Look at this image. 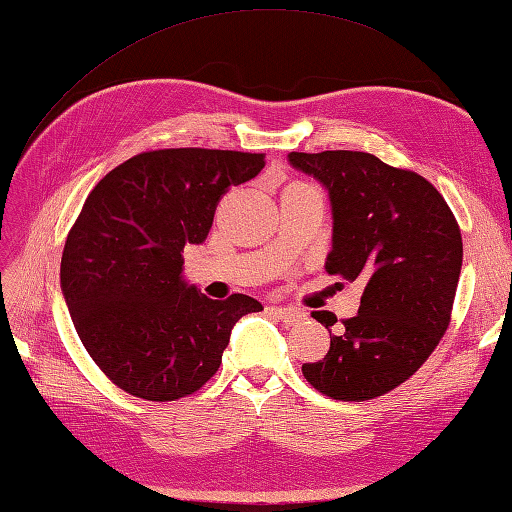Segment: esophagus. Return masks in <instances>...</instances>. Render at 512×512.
<instances>
[{"label":"esophagus","instance_id":"1","mask_svg":"<svg viewBox=\"0 0 512 512\" xmlns=\"http://www.w3.org/2000/svg\"><path fill=\"white\" fill-rule=\"evenodd\" d=\"M269 313L276 317L278 321H282V323H289V326H293V323H299V321H304L306 319V313L304 310H299V308H291V306H271L269 308Z\"/></svg>","mask_w":512,"mask_h":512}]
</instances>
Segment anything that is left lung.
<instances>
[{
    "label": "left lung",
    "mask_w": 512,
    "mask_h": 512,
    "mask_svg": "<svg viewBox=\"0 0 512 512\" xmlns=\"http://www.w3.org/2000/svg\"><path fill=\"white\" fill-rule=\"evenodd\" d=\"M289 162L330 195V276L365 284L358 315L330 336L304 378L323 395L365 402L393 391L426 363L452 319L463 239L443 195L419 173L367 152L304 154ZM326 328L336 317L313 313Z\"/></svg>",
    "instance_id": "obj_1"
}]
</instances>
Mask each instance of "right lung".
<instances>
[{"label": "right lung", "mask_w": 512, "mask_h": 512, "mask_svg": "<svg viewBox=\"0 0 512 512\" xmlns=\"http://www.w3.org/2000/svg\"><path fill=\"white\" fill-rule=\"evenodd\" d=\"M265 154L178 147L132 156L97 182L67 234L60 286L95 365L119 389L176 402L215 376L234 323L258 299H210L182 278L219 199L256 178Z\"/></svg>", "instance_id": "1"}]
</instances>
